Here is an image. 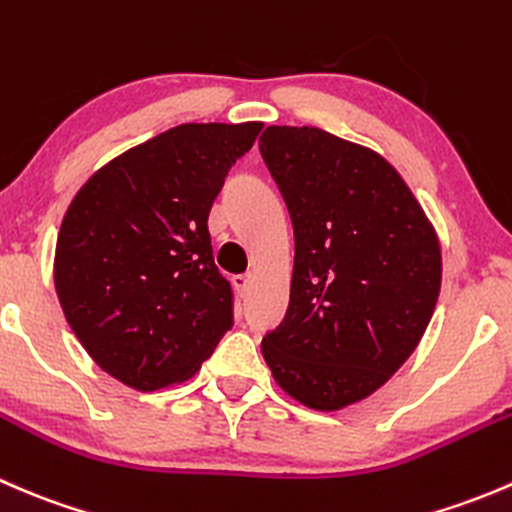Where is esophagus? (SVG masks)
<instances>
[{
    "instance_id": "obj_1",
    "label": "esophagus",
    "mask_w": 512,
    "mask_h": 512,
    "mask_svg": "<svg viewBox=\"0 0 512 512\" xmlns=\"http://www.w3.org/2000/svg\"><path fill=\"white\" fill-rule=\"evenodd\" d=\"M252 282H255V277H252V275H237V277H232V285H235V289L242 294V297H245V294L250 292Z\"/></svg>"
}]
</instances>
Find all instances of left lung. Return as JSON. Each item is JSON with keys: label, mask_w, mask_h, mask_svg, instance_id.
I'll use <instances>...</instances> for the list:
<instances>
[{"label": "left lung", "mask_w": 512, "mask_h": 512, "mask_svg": "<svg viewBox=\"0 0 512 512\" xmlns=\"http://www.w3.org/2000/svg\"><path fill=\"white\" fill-rule=\"evenodd\" d=\"M260 153L294 225L289 307L262 356L285 394L339 411L414 354L441 292V245L399 170L314 126H267Z\"/></svg>", "instance_id": "8db88e82"}]
</instances>
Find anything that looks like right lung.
I'll list each match as a JSON object with an SVG mask.
<instances>
[{
	"label": "right lung",
	"mask_w": 512,
	"mask_h": 512,
	"mask_svg": "<svg viewBox=\"0 0 512 512\" xmlns=\"http://www.w3.org/2000/svg\"><path fill=\"white\" fill-rule=\"evenodd\" d=\"M260 121L183 123L108 160L71 200L54 255L69 327L136 391L180 384L232 327L208 215Z\"/></svg>",
	"instance_id": "add662e5"
}]
</instances>
